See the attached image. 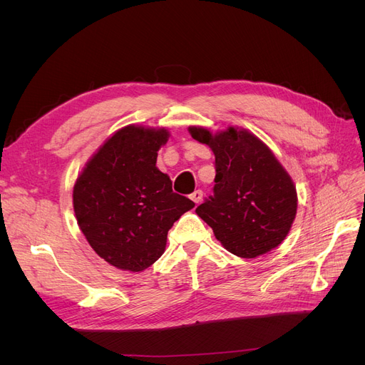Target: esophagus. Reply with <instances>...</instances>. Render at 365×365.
Instances as JSON below:
<instances>
[{
	"mask_svg": "<svg viewBox=\"0 0 365 365\" xmlns=\"http://www.w3.org/2000/svg\"><path fill=\"white\" fill-rule=\"evenodd\" d=\"M202 190L201 189H198V190H195V192L190 195V200H192L195 204H200L201 202V200H202Z\"/></svg>",
	"mask_w": 365,
	"mask_h": 365,
	"instance_id": "1",
	"label": "esophagus"
}]
</instances>
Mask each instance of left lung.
<instances>
[{"instance_id":"obj_1","label":"left lung","mask_w":365,"mask_h":365,"mask_svg":"<svg viewBox=\"0 0 365 365\" xmlns=\"http://www.w3.org/2000/svg\"><path fill=\"white\" fill-rule=\"evenodd\" d=\"M187 131L216 158L215 194L195 213L229 253L255 259L274 250L289 235L297 213L292 176L250 130L229 125L213 133L189 125Z\"/></svg>"}]
</instances>
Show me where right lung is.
Returning <instances> with one entry per match:
<instances>
[{
    "label": "right lung",
    "mask_w": 365,
    "mask_h": 365,
    "mask_svg": "<svg viewBox=\"0 0 365 365\" xmlns=\"http://www.w3.org/2000/svg\"><path fill=\"white\" fill-rule=\"evenodd\" d=\"M168 128L128 124L96 150L72 190L76 222L93 250L117 269L142 272L165 252L167 234L195 204L175 194L157 167Z\"/></svg>",
    "instance_id": "obj_1"
}]
</instances>
